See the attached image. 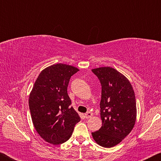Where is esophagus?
Here are the masks:
<instances>
[{
	"label": "esophagus",
	"mask_w": 161,
	"mask_h": 161,
	"mask_svg": "<svg viewBox=\"0 0 161 161\" xmlns=\"http://www.w3.org/2000/svg\"><path fill=\"white\" fill-rule=\"evenodd\" d=\"M84 116H85V118L86 119H89V118H91V117L92 116V113H91V112H87V113H86L85 114H84Z\"/></svg>",
	"instance_id": "1"
}]
</instances>
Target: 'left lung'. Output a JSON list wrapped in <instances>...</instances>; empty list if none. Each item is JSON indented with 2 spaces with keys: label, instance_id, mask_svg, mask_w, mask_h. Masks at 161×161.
Here are the masks:
<instances>
[{
  "label": "left lung",
  "instance_id": "obj_1",
  "mask_svg": "<svg viewBox=\"0 0 161 161\" xmlns=\"http://www.w3.org/2000/svg\"><path fill=\"white\" fill-rule=\"evenodd\" d=\"M102 84L100 116L102 126L92 133L97 144L111 148L121 143L134 127L136 120L135 93L129 80L110 67L92 69Z\"/></svg>",
  "mask_w": 161,
  "mask_h": 161
}]
</instances>
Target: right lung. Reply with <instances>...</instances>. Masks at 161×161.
<instances>
[{
    "instance_id": "obj_1",
    "label": "right lung",
    "mask_w": 161,
    "mask_h": 161,
    "mask_svg": "<svg viewBox=\"0 0 161 161\" xmlns=\"http://www.w3.org/2000/svg\"><path fill=\"white\" fill-rule=\"evenodd\" d=\"M80 70L65 64L45 68L38 76L29 97L34 127L46 142L59 145L72 134L80 117L67 94L70 77Z\"/></svg>"
}]
</instances>
